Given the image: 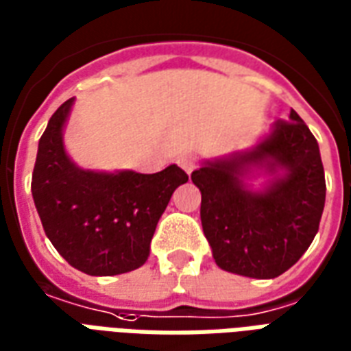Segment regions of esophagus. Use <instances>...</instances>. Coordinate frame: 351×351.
<instances>
[{"label":"esophagus","mask_w":351,"mask_h":351,"mask_svg":"<svg viewBox=\"0 0 351 351\" xmlns=\"http://www.w3.org/2000/svg\"><path fill=\"white\" fill-rule=\"evenodd\" d=\"M178 165L185 170L186 173H191L196 168V158L191 157V155H179Z\"/></svg>","instance_id":"1"}]
</instances>
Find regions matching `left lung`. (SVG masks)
Instances as JSON below:
<instances>
[{"label":"left lung","instance_id":"1","mask_svg":"<svg viewBox=\"0 0 351 351\" xmlns=\"http://www.w3.org/2000/svg\"><path fill=\"white\" fill-rule=\"evenodd\" d=\"M250 165L274 178L263 191L242 181ZM191 179L200 189L202 228L221 269L275 278L305 254L318 232L326 176L318 142L295 110L252 149L207 160Z\"/></svg>","mask_w":351,"mask_h":351}]
</instances>
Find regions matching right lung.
Segmentation results:
<instances>
[{"mask_svg":"<svg viewBox=\"0 0 351 351\" xmlns=\"http://www.w3.org/2000/svg\"><path fill=\"white\" fill-rule=\"evenodd\" d=\"M73 102L53 112L40 136L33 202L48 239L73 267L93 277L129 273L145 263L158 219L189 176L176 165L157 173L78 168L63 145Z\"/></svg>","mask_w":351,"mask_h":351,"instance_id":"add662e5","label":"right lung"}]
</instances>
